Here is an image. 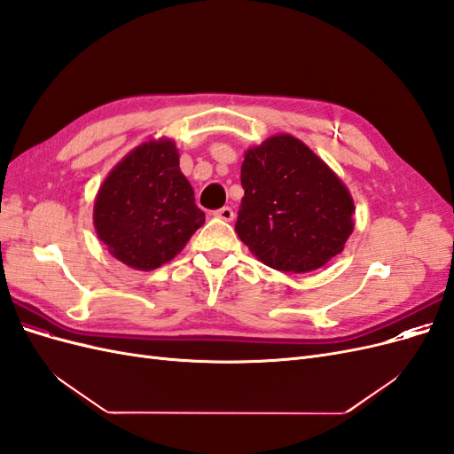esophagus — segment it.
Wrapping results in <instances>:
<instances>
[{"label": "esophagus", "instance_id": "34e87169", "mask_svg": "<svg viewBox=\"0 0 454 454\" xmlns=\"http://www.w3.org/2000/svg\"><path fill=\"white\" fill-rule=\"evenodd\" d=\"M214 215L217 219H223V222H232V219H235V212H232V208H229V206H223V208L215 210Z\"/></svg>", "mask_w": 454, "mask_h": 454}]
</instances>
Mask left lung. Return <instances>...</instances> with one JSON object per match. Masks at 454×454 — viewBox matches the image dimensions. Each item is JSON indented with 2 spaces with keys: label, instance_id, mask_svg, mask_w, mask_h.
I'll use <instances>...</instances> for the list:
<instances>
[{
  "label": "left lung",
  "instance_id": "left-lung-1",
  "mask_svg": "<svg viewBox=\"0 0 454 454\" xmlns=\"http://www.w3.org/2000/svg\"><path fill=\"white\" fill-rule=\"evenodd\" d=\"M237 232L270 269L309 272L342 252L354 200L337 174L290 134L246 151Z\"/></svg>",
  "mask_w": 454,
  "mask_h": 454
}]
</instances>
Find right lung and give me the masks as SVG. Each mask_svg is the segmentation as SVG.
Here are the masks:
<instances>
[{
  "label": "right lung",
  "instance_id": "right-lung-1",
  "mask_svg": "<svg viewBox=\"0 0 454 454\" xmlns=\"http://www.w3.org/2000/svg\"><path fill=\"white\" fill-rule=\"evenodd\" d=\"M202 225L204 212L168 138L132 149L94 200L96 235L109 254L138 270L168 263Z\"/></svg>",
  "mask_w": 454,
  "mask_h": 454
}]
</instances>
